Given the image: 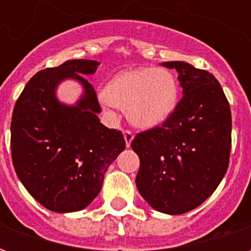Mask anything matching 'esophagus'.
Instances as JSON below:
<instances>
[{"instance_id":"34e87169","label":"esophagus","mask_w":251,"mask_h":251,"mask_svg":"<svg viewBox=\"0 0 251 251\" xmlns=\"http://www.w3.org/2000/svg\"><path fill=\"white\" fill-rule=\"evenodd\" d=\"M124 138H125L126 147H127V148L130 147L131 141H133V138H134V134H133V131H131V130L124 131Z\"/></svg>"}]
</instances>
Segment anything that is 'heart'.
<instances>
[{"label": "heart", "instance_id": "b5f03b06", "mask_svg": "<svg viewBox=\"0 0 251 251\" xmlns=\"http://www.w3.org/2000/svg\"><path fill=\"white\" fill-rule=\"evenodd\" d=\"M179 80L167 68H138L114 77L102 100L126 109L127 120L138 127H153L167 121L179 102Z\"/></svg>", "mask_w": 251, "mask_h": 251}]
</instances>
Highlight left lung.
<instances>
[{
  "instance_id": "8db88e82",
  "label": "left lung",
  "mask_w": 251,
  "mask_h": 251,
  "mask_svg": "<svg viewBox=\"0 0 251 251\" xmlns=\"http://www.w3.org/2000/svg\"><path fill=\"white\" fill-rule=\"evenodd\" d=\"M163 66L179 72L183 98L164 122L131 141L140 157V194L154 210L180 215L204 201L226 175L231 111L216 77L185 62Z\"/></svg>"
}]
</instances>
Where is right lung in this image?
Here are the masks:
<instances>
[{"label":"right lung","mask_w":251,"mask_h":251,"mask_svg":"<svg viewBox=\"0 0 251 251\" xmlns=\"http://www.w3.org/2000/svg\"><path fill=\"white\" fill-rule=\"evenodd\" d=\"M95 60H67L41 70L26 83L14 104L10 149L16 174L41 205L55 212L86 208L100 192L109 165L126 147L121 130L99 122L97 93L83 75ZM75 78L85 94L75 106L60 104L54 91Z\"/></svg>","instance_id":"add662e5"}]
</instances>
